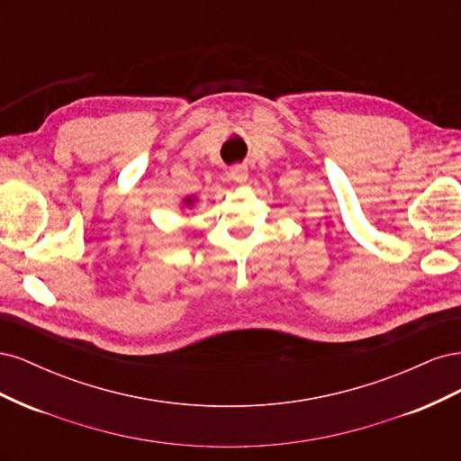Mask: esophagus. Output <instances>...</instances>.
<instances>
[{
	"label": "esophagus",
	"mask_w": 461,
	"mask_h": 461,
	"mask_svg": "<svg viewBox=\"0 0 461 461\" xmlns=\"http://www.w3.org/2000/svg\"><path fill=\"white\" fill-rule=\"evenodd\" d=\"M230 178L234 183H246L248 178V167L244 163H236L230 167Z\"/></svg>",
	"instance_id": "esophagus-1"
}]
</instances>
